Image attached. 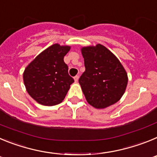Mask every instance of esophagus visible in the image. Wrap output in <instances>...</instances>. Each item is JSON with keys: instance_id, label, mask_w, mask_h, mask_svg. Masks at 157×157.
I'll use <instances>...</instances> for the list:
<instances>
[{"instance_id": "obj_1", "label": "esophagus", "mask_w": 157, "mask_h": 157, "mask_svg": "<svg viewBox=\"0 0 157 157\" xmlns=\"http://www.w3.org/2000/svg\"><path fill=\"white\" fill-rule=\"evenodd\" d=\"M78 75H76V76H75L74 77V79H75V82H77L78 81Z\"/></svg>"}]
</instances>
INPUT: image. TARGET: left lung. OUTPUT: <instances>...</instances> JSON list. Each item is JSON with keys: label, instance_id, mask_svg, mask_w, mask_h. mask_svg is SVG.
Masks as SVG:
<instances>
[{"label": "left lung", "instance_id": "1", "mask_svg": "<svg viewBox=\"0 0 157 157\" xmlns=\"http://www.w3.org/2000/svg\"><path fill=\"white\" fill-rule=\"evenodd\" d=\"M86 71L78 82L87 102L105 109L120 101L127 88V74L114 54L102 45L82 48Z\"/></svg>", "mask_w": 157, "mask_h": 157}]
</instances>
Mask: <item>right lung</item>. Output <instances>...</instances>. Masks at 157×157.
<instances>
[{
    "mask_svg": "<svg viewBox=\"0 0 157 157\" xmlns=\"http://www.w3.org/2000/svg\"><path fill=\"white\" fill-rule=\"evenodd\" d=\"M70 46L54 44L38 55L26 67L23 82L27 91L37 103L53 106L61 103L74 82L63 57Z\"/></svg>",
    "mask_w": 157,
    "mask_h": 157,
    "instance_id": "1",
    "label": "right lung"
}]
</instances>
